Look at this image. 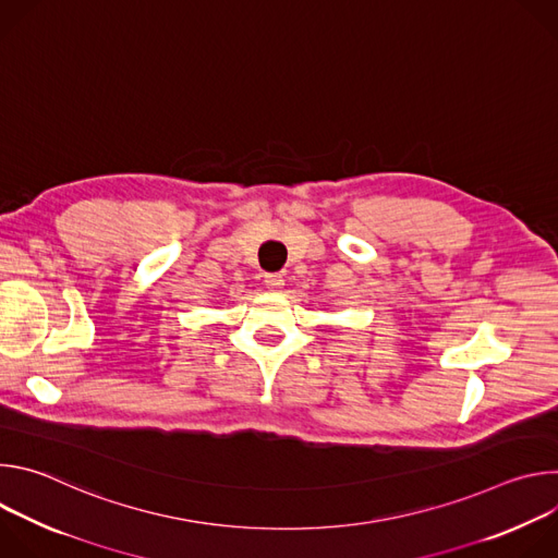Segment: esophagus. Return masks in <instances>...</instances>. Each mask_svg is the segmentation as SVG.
<instances>
[{"mask_svg": "<svg viewBox=\"0 0 558 558\" xmlns=\"http://www.w3.org/2000/svg\"><path fill=\"white\" fill-rule=\"evenodd\" d=\"M265 284L269 291H280L284 287V278H282V274H267Z\"/></svg>", "mask_w": 558, "mask_h": 558, "instance_id": "1", "label": "esophagus"}]
</instances>
